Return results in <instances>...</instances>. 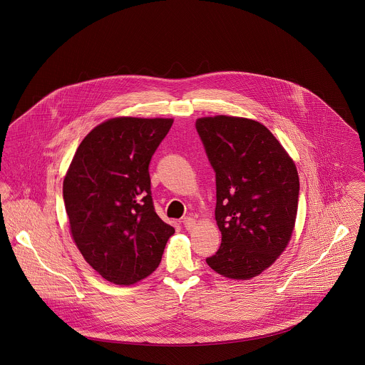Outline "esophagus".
<instances>
[{
  "label": "esophagus",
  "mask_w": 365,
  "mask_h": 365,
  "mask_svg": "<svg viewBox=\"0 0 365 365\" xmlns=\"http://www.w3.org/2000/svg\"><path fill=\"white\" fill-rule=\"evenodd\" d=\"M183 226L186 230H191L192 227L195 226V220L190 217V216H186L185 219H183Z\"/></svg>",
  "instance_id": "34e87169"
}]
</instances>
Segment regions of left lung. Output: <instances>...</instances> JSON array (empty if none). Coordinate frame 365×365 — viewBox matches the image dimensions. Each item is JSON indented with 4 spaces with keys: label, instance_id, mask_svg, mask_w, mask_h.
I'll return each instance as SVG.
<instances>
[{
    "label": "left lung",
    "instance_id": "left-lung-1",
    "mask_svg": "<svg viewBox=\"0 0 365 365\" xmlns=\"http://www.w3.org/2000/svg\"><path fill=\"white\" fill-rule=\"evenodd\" d=\"M195 128L216 176L222 231L207 262L226 278H255L292 238L299 194L294 163L261 123L215 116L198 119Z\"/></svg>",
    "mask_w": 365,
    "mask_h": 365
}]
</instances>
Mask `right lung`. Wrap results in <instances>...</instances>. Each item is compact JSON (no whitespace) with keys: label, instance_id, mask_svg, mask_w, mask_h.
<instances>
[{"label":"right lung","instance_id":"right-lung-1","mask_svg":"<svg viewBox=\"0 0 365 365\" xmlns=\"http://www.w3.org/2000/svg\"><path fill=\"white\" fill-rule=\"evenodd\" d=\"M173 119L116 118L91 130L63 185L71 234L85 260L115 284H133L161 261L175 228L155 210L149 164Z\"/></svg>","mask_w":365,"mask_h":365}]
</instances>
